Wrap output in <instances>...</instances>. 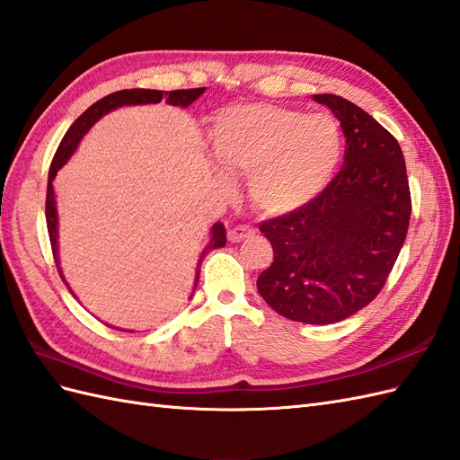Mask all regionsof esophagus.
<instances>
[{
	"instance_id": "esophagus-1",
	"label": "esophagus",
	"mask_w": 460,
	"mask_h": 460,
	"mask_svg": "<svg viewBox=\"0 0 460 460\" xmlns=\"http://www.w3.org/2000/svg\"><path fill=\"white\" fill-rule=\"evenodd\" d=\"M254 234V229L251 226H237L229 231V241L231 243H241L243 239H249Z\"/></svg>"
}]
</instances>
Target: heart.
I'll use <instances>...</instances> for the list:
<instances>
[{"label":"heart","mask_w":460,"mask_h":460,"mask_svg":"<svg viewBox=\"0 0 460 460\" xmlns=\"http://www.w3.org/2000/svg\"><path fill=\"white\" fill-rule=\"evenodd\" d=\"M211 139L221 167L249 176L254 206L272 216L314 202L332 182L344 153L342 129L331 114L274 104L221 111ZM219 181L229 186L226 174Z\"/></svg>","instance_id":"heart-1"}]
</instances>
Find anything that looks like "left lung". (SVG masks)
I'll list each match as a JSON object with an SVG mask.
<instances>
[{
	"label": "left lung",
	"mask_w": 460,
	"mask_h": 460,
	"mask_svg": "<svg viewBox=\"0 0 460 460\" xmlns=\"http://www.w3.org/2000/svg\"><path fill=\"white\" fill-rule=\"evenodd\" d=\"M313 101L344 129V167L314 202L261 223L274 262L256 288L289 321L334 324L379 296L404 244L411 204L398 141L348 99Z\"/></svg>",
	"instance_id": "left-lung-1"
}]
</instances>
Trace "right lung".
I'll return each instance as SVG.
<instances>
[{
    "label": "right lung",
    "mask_w": 460,
    "mask_h": 460,
    "mask_svg": "<svg viewBox=\"0 0 460 460\" xmlns=\"http://www.w3.org/2000/svg\"><path fill=\"white\" fill-rule=\"evenodd\" d=\"M204 91H206V87L182 89V91H155V89H124V91H116V93H111V95H107V97H102L95 104H91V107L84 114H81L72 126H69V129H67L64 139H62L60 147H58V151H56L54 161L50 164L49 190H46V226H49L50 244H52V252H54V258H56L58 274H60L66 288L69 289V293H72L74 297H75V293H74L72 288H69L67 279H66V276L62 272V266H60V243H58V239H60V234H58V208H56V192H54V184H52L58 171H60L64 164L69 161V157L74 155V153L77 151V146L81 144V139L85 137V134L89 132V129L95 126L104 114H109V112L116 111V109H122V107H136V104H155V102H161L163 99H164V102H167V104H172V107L186 109V107H190V104L196 99L202 97ZM226 243H227L226 226H223L221 221H217V223H214V226H211V229H209V241L202 249V252H199L198 264H196V276H194L192 293H194V289L198 286L199 266H202V261L209 254V251L221 249V246H226ZM116 331H124V328H116ZM126 332H129V331H126Z\"/></svg>",
    "instance_id": "right-lung-1"
}]
</instances>
